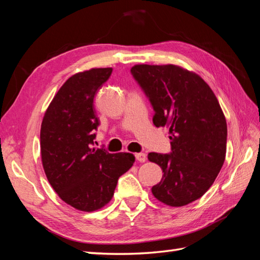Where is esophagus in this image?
Segmentation results:
<instances>
[{"label":"esophagus","mask_w":260,"mask_h":260,"mask_svg":"<svg viewBox=\"0 0 260 260\" xmlns=\"http://www.w3.org/2000/svg\"><path fill=\"white\" fill-rule=\"evenodd\" d=\"M136 159L139 161V162H145L147 160V155L143 153V152H139V153H136Z\"/></svg>","instance_id":"1"}]
</instances>
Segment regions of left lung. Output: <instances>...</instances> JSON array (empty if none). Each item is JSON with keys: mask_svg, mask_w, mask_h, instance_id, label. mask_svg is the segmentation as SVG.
<instances>
[{"mask_svg": "<svg viewBox=\"0 0 260 260\" xmlns=\"http://www.w3.org/2000/svg\"><path fill=\"white\" fill-rule=\"evenodd\" d=\"M131 73L152 105L153 124L166 125L170 134V154H148L164 172L152 194L168 206H186L203 197L221 169L226 118L210 86L197 73L174 64H137Z\"/></svg>", "mask_w": 260, "mask_h": 260, "instance_id": "8db88e82", "label": "left lung"}]
</instances>
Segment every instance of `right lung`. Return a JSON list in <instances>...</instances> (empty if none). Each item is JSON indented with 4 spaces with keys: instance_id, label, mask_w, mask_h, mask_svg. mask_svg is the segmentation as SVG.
Wrapping results in <instances>:
<instances>
[{
    "instance_id": "right-lung-1",
    "label": "right lung",
    "mask_w": 260,
    "mask_h": 260,
    "mask_svg": "<svg viewBox=\"0 0 260 260\" xmlns=\"http://www.w3.org/2000/svg\"><path fill=\"white\" fill-rule=\"evenodd\" d=\"M111 73L112 68H94L69 78L41 124V158L50 184L64 203L86 212L112 199L119 177L135 162L132 153L93 147L100 123L93 100Z\"/></svg>"
}]
</instances>
